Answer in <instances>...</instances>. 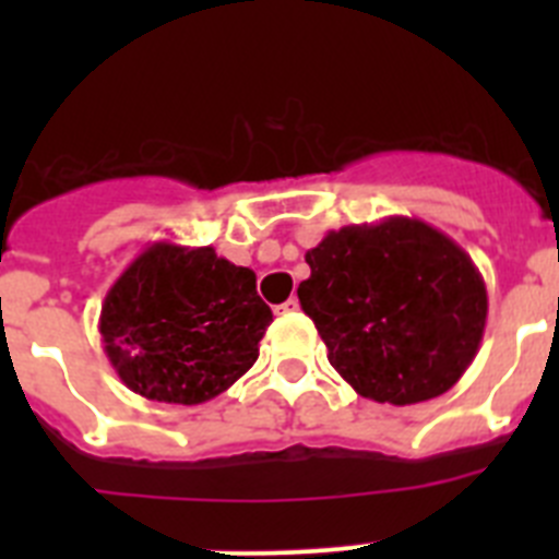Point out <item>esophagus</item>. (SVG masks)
<instances>
[{"label": "esophagus", "mask_w": 559, "mask_h": 559, "mask_svg": "<svg viewBox=\"0 0 559 559\" xmlns=\"http://www.w3.org/2000/svg\"><path fill=\"white\" fill-rule=\"evenodd\" d=\"M296 310H299V302H296V299H288V302L276 305V316H290V313H296Z\"/></svg>", "instance_id": "34e87169"}]
</instances>
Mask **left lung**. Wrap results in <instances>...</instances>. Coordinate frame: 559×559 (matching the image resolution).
<instances>
[{
    "mask_svg": "<svg viewBox=\"0 0 559 559\" xmlns=\"http://www.w3.org/2000/svg\"><path fill=\"white\" fill-rule=\"evenodd\" d=\"M305 263L299 302L360 397L392 406L439 397L476 358L487 285L471 254L426 221L341 226Z\"/></svg>",
    "mask_w": 559,
    "mask_h": 559,
    "instance_id": "obj_1",
    "label": "left lung"
}]
</instances>
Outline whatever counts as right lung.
Here are the masks:
<instances>
[{
  "instance_id": "right-lung-1",
  "label": "right lung",
  "mask_w": 559,
  "mask_h": 559,
  "mask_svg": "<svg viewBox=\"0 0 559 559\" xmlns=\"http://www.w3.org/2000/svg\"><path fill=\"white\" fill-rule=\"evenodd\" d=\"M271 322L254 271L212 246L162 240L117 276L97 328L114 372L131 392L199 406L254 367Z\"/></svg>"
}]
</instances>
